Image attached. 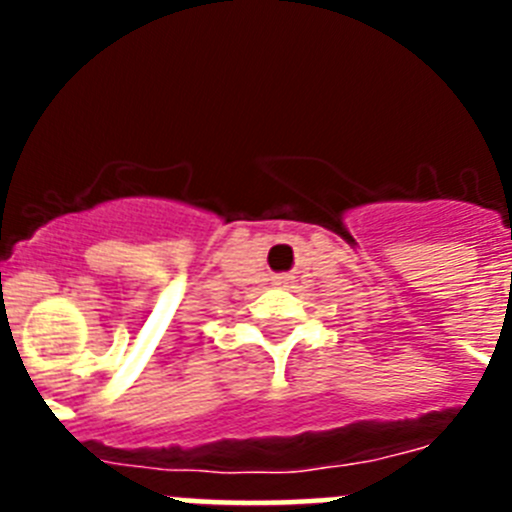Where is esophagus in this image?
I'll use <instances>...</instances> for the list:
<instances>
[{
    "instance_id": "1",
    "label": "esophagus",
    "mask_w": 512,
    "mask_h": 512,
    "mask_svg": "<svg viewBox=\"0 0 512 512\" xmlns=\"http://www.w3.org/2000/svg\"><path fill=\"white\" fill-rule=\"evenodd\" d=\"M277 279H279V284H282V282H287V279H289V277H277Z\"/></svg>"
}]
</instances>
